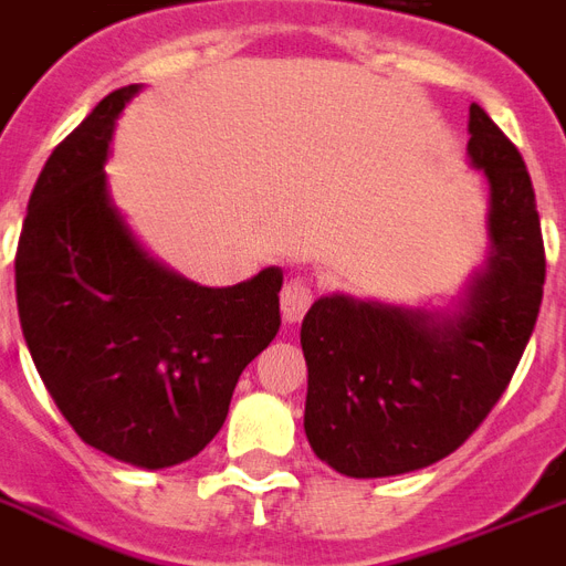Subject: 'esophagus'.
I'll return each instance as SVG.
<instances>
[{"label":"esophagus","instance_id":"1","mask_svg":"<svg viewBox=\"0 0 566 566\" xmlns=\"http://www.w3.org/2000/svg\"><path fill=\"white\" fill-rule=\"evenodd\" d=\"M310 304H313V286H310V280H289L283 292H280V310H283L286 322H301L306 310H310Z\"/></svg>","mask_w":566,"mask_h":566}]
</instances>
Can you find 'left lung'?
Segmentation results:
<instances>
[{
  "label": "left lung",
  "mask_w": 566,
  "mask_h": 566,
  "mask_svg": "<svg viewBox=\"0 0 566 566\" xmlns=\"http://www.w3.org/2000/svg\"><path fill=\"white\" fill-rule=\"evenodd\" d=\"M467 156L490 188V251L458 304L431 313L324 295L301 324L306 440L352 479L422 470L470 440L511 384L541 313L546 260L532 177L475 103Z\"/></svg>",
  "instance_id": "1"
}]
</instances>
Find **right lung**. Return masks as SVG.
<instances>
[{
	"instance_id": "1",
	"label": "right lung",
	"mask_w": 566,
	"mask_h": 566,
	"mask_svg": "<svg viewBox=\"0 0 566 566\" xmlns=\"http://www.w3.org/2000/svg\"><path fill=\"white\" fill-rule=\"evenodd\" d=\"M138 91L99 99L43 165L17 248V310L73 431L115 461L165 470L221 431L239 375L280 331L283 271L212 289L144 251L105 177Z\"/></svg>"
}]
</instances>
